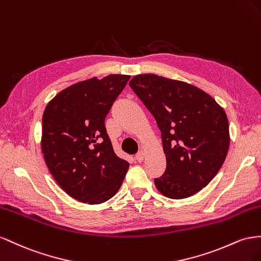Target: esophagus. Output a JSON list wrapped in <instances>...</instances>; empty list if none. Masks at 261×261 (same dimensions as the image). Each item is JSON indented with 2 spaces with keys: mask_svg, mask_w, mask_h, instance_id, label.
<instances>
[{
  "mask_svg": "<svg viewBox=\"0 0 261 261\" xmlns=\"http://www.w3.org/2000/svg\"><path fill=\"white\" fill-rule=\"evenodd\" d=\"M144 152L143 151H140L137 155H136V160L139 162V163H141V162H143V160H144Z\"/></svg>",
  "mask_w": 261,
  "mask_h": 261,
  "instance_id": "esophagus-1",
  "label": "esophagus"
}]
</instances>
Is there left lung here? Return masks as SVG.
<instances>
[{
  "mask_svg": "<svg viewBox=\"0 0 261 261\" xmlns=\"http://www.w3.org/2000/svg\"><path fill=\"white\" fill-rule=\"evenodd\" d=\"M129 86L162 132L166 169L154 179L156 188L170 199L188 198L203 189L227 155L224 109L202 89L156 74L136 75Z\"/></svg>",
  "mask_w": 261,
  "mask_h": 261,
  "instance_id": "8db88e82",
  "label": "left lung"
}]
</instances>
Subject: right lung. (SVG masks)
<instances>
[{"mask_svg":"<svg viewBox=\"0 0 261 261\" xmlns=\"http://www.w3.org/2000/svg\"><path fill=\"white\" fill-rule=\"evenodd\" d=\"M130 75L111 74L79 82L43 111L41 151L58 185L80 202L99 204L121 187L129 163L118 158L105 118Z\"/></svg>","mask_w":261,"mask_h":261,"instance_id":"1","label":"right lung"}]
</instances>
